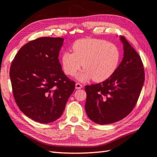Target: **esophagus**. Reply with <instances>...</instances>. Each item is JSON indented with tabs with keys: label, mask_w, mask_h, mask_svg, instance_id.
Listing matches in <instances>:
<instances>
[{
	"label": "esophagus",
	"mask_w": 157,
	"mask_h": 157,
	"mask_svg": "<svg viewBox=\"0 0 157 157\" xmlns=\"http://www.w3.org/2000/svg\"><path fill=\"white\" fill-rule=\"evenodd\" d=\"M82 88V85L79 83H76L75 84V89H81Z\"/></svg>",
	"instance_id": "obj_1"
}]
</instances>
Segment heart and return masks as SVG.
Wrapping results in <instances>:
<instances>
[{"label":"heart","mask_w":157,"mask_h":157,"mask_svg":"<svg viewBox=\"0 0 157 157\" xmlns=\"http://www.w3.org/2000/svg\"><path fill=\"white\" fill-rule=\"evenodd\" d=\"M71 48L73 53L65 51L61 55L62 67L65 74L73 75L82 65L84 70L77 75L82 82L106 80L114 74L121 60L118 46L105 40H78Z\"/></svg>","instance_id":"heart-1"}]
</instances>
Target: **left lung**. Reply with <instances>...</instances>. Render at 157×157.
I'll list each match as a JSON object with an SVG mask.
<instances>
[{"mask_svg":"<svg viewBox=\"0 0 157 157\" xmlns=\"http://www.w3.org/2000/svg\"><path fill=\"white\" fill-rule=\"evenodd\" d=\"M124 55L111 78L85 86V109L88 117L100 125L115 123L128 116L136 105L144 85V65L138 52L121 36Z\"/></svg>","mask_w":157,"mask_h":157,"instance_id":"1","label":"left lung"}]
</instances>
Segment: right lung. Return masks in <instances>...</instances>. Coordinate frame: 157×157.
Returning <instances> with one entry per match:
<instances>
[{
    "instance_id": "right-lung-1",
    "label": "right lung",
    "mask_w": 157,
    "mask_h": 157,
    "mask_svg": "<svg viewBox=\"0 0 157 157\" xmlns=\"http://www.w3.org/2000/svg\"><path fill=\"white\" fill-rule=\"evenodd\" d=\"M64 39L41 37L19 49L10 67L12 90L19 109L41 123L59 119L75 83L62 71L59 60Z\"/></svg>"
}]
</instances>
